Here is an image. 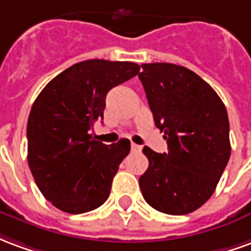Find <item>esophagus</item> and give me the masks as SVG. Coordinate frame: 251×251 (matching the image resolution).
Masks as SVG:
<instances>
[{
    "instance_id": "1",
    "label": "esophagus",
    "mask_w": 251,
    "mask_h": 251,
    "mask_svg": "<svg viewBox=\"0 0 251 251\" xmlns=\"http://www.w3.org/2000/svg\"><path fill=\"white\" fill-rule=\"evenodd\" d=\"M131 151H141V147L137 144H131Z\"/></svg>"
}]
</instances>
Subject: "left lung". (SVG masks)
<instances>
[{
  "label": "left lung",
  "mask_w": 251,
  "mask_h": 251,
  "mask_svg": "<svg viewBox=\"0 0 251 251\" xmlns=\"http://www.w3.org/2000/svg\"><path fill=\"white\" fill-rule=\"evenodd\" d=\"M141 67L138 77L168 144V153L142 149L149 160L140 177L142 196L160 212L185 215L210 199L228 163L227 110L214 88L188 68L171 63Z\"/></svg>",
  "instance_id": "obj_1"
}]
</instances>
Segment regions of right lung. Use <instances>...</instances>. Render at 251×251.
Wrapping results in <instances>:
<instances>
[{
	"label": "right lung",
	"mask_w": 251,
	"mask_h": 251,
	"mask_svg": "<svg viewBox=\"0 0 251 251\" xmlns=\"http://www.w3.org/2000/svg\"><path fill=\"white\" fill-rule=\"evenodd\" d=\"M138 71L131 62L84 60L53 77L33 102L26 126L28 164L41 194L59 210L83 214L109 198L130 141L104 145L88 130L103 120L110 90Z\"/></svg>",
	"instance_id": "1"
}]
</instances>
